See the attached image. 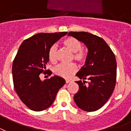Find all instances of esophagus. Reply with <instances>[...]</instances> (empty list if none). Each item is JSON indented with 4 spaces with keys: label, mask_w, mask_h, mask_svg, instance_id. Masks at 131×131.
I'll use <instances>...</instances> for the list:
<instances>
[{
    "label": "esophagus",
    "mask_w": 131,
    "mask_h": 131,
    "mask_svg": "<svg viewBox=\"0 0 131 131\" xmlns=\"http://www.w3.org/2000/svg\"><path fill=\"white\" fill-rule=\"evenodd\" d=\"M70 82H71V81H70V80H66V83H70Z\"/></svg>",
    "instance_id": "34e87169"
}]
</instances>
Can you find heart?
Returning <instances> with one entry per match:
<instances>
[{"mask_svg":"<svg viewBox=\"0 0 131 131\" xmlns=\"http://www.w3.org/2000/svg\"><path fill=\"white\" fill-rule=\"evenodd\" d=\"M63 44L65 48L72 52L73 59L79 63H83L85 61L86 54L85 52L81 49L82 44L81 41L76 38L72 36L68 37L63 41ZM48 57L51 62L55 63L58 59V49L57 46L53 45L50 47L48 52ZM77 66L74 63L70 64H59L56 67L54 70V73L58 76L61 77L63 78H70L77 71Z\"/></svg>","mask_w":131,"mask_h":131,"instance_id":"heart-1","label":"heart"}]
</instances>
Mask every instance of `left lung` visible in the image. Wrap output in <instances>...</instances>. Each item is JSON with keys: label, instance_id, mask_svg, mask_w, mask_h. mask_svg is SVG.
I'll use <instances>...</instances> for the list:
<instances>
[{"label": "left lung", "instance_id": "8db88e82", "mask_svg": "<svg viewBox=\"0 0 131 131\" xmlns=\"http://www.w3.org/2000/svg\"><path fill=\"white\" fill-rule=\"evenodd\" d=\"M68 35L84 43L88 50L85 64L76 74L80 80L76 81L79 90L74 96V102L84 111H97L106 103L115 87V56L101 37L85 32H70Z\"/></svg>", "mask_w": 131, "mask_h": 131}]
</instances>
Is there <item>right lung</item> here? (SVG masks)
Segmentation results:
<instances>
[{
    "label": "right lung",
    "mask_w": 131,
    "mask_h": 131,
    "mask_svg": "<svg viewBox=\"0 0 131 131\" xmlns=\"http://www.w3.org/2000/svg\"><path fill=\"white\" fill-rule=\"evenodd\" d=\"M67 33L35 34L25 40L18 50L12 64L14 87L23 103L30 110L41 111L49 108L66 83L61 77L54 75L41 81L39 75L46 73L50 47Z\"/></svg>",
    "instance_id": "right-lung-1"
}]
</instances>
